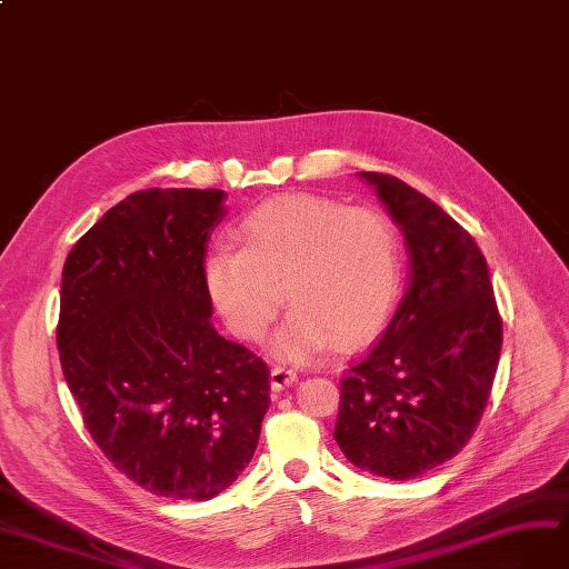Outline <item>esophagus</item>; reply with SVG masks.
<instances>
[{
    "label": "esophagus",
    "mask_w": 569,
    "mask_h": 569,
    "mask_svg": "<svg viewBox=\"0 0 569 569\" xmlns=\"http://www.w3.org/2000/svg\"><path fill=\"white\" fill-rule=\"evenodd\" d=\"M271 389H283V387H290L292 382H298V372L292 368H286V366H273L271 368Z\"/></svg>",
    "instance_id": "esophagus-1"
}]
</instances>
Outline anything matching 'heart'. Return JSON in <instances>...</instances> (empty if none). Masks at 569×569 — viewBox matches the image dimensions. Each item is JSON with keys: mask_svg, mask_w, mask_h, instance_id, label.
<instances>
[{"mask_svg": "<svg viewBox=\"0 0 569 569\" xmlns=\"http://www.w3.org/2000/svg\"><path fill=\"white\" fill-rule=\"evenodd\" d=\"M241 248L218 246L203 283L224 326L258 340L286 298L292 311L273 338L288 361L319 356L338 340L359 347L380 332L403 288V243L380 208H347L288 194L252 208L239 224Z\"/></svg>", "mask_w": 569, "mask_h": 569, "instance_id": "1", "label": "heart"}]
</instances>
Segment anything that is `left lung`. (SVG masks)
Returning <instances> with one entry per match:
<instances>
[{"mask_svg":"<svg viewBox=\"0 0 569 569\" xmlns=\"http://www.w3.org/2000/svg\"><path fill=\"white\" fill-rule=\"evenodd\" d=\"M359 176L401 227L410 269L382 338L340 382L335 440L361 471L410 480L469 443L492 391L501 317L465 227L403 180Z\"/></svg>","mask_w":569,"mask_h":569,"instance_id":"left-lung-1","label":"left lung"}]
</instances>
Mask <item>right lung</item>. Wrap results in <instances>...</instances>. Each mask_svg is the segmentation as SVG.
<instances>
[{
  "label": "right lung",
  "instance_id": "right-lung-1",
  "mask_svg": "<svg viewBox=\"0 0 569 569\" xmlns=\"http://www.w3.org/2000/svg\"><path fill=\"white\" fill-rule=\"evenodd\" d=\"M222 189H144L62 267L58 351L96 446L152 495L203 501L256 455L269 368L220 338L203 283Z\"/></svg>",
  "mask_w": 569,
  "mask_h": 569
}]
</instances>
